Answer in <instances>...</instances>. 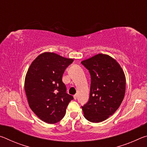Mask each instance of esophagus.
Masks as SVG:
<instances>
[{
	"label": "esophagus",
	"mask_w": 147,
	"mask_h": 147,
	"mask_svg": "<svg viewBox=\"0 0 147 147\" xmlns=\"http://www.w3.org/2000/svg\"><path fill=\"white\" fill-rule=\"evenodd\" d=\"M77 96H78V94H74V95L73 96V97H74V99H76V98H77Z\"/></svg>",
	"instance_id": "34e87169"
}]
</instances>
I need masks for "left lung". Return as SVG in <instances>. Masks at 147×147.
I'll use <instances>...</instances> for the list:
<instances>
[{"label": "left lung", "mask_w": 147, "mask_h": 147, "mask_svg": "<svg viewBox=\"0 0 147 147\" xmlns=\"http://www.w3.org/2000/svg\"><path fill=\"white\" fill-rule=\"evenodd\" d=\"M91 74L88 102L82 107L92 123L105 121L117 110L126 91V77L120 65L108 54H98L81 62Z\"/></svg>", "instance_id": "1"}]
</instances>
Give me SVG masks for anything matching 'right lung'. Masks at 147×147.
<instances>
[{
	"mask_svg": "<svg viewBox=\"0 0 147 147\" xmlns=\"http://www.w3.org/2000/svg\"><path fill=\"white\" fill-rule=\"evenodd\" d=\"M73 61L54 53L45 52L32 62L24 80V91L30 108L49 124L61 121L73 96L66 93L62 76Z\"/></svg>",
	"mask_w": 147,
	"mask_h": 147,
	"instance_id": "1",
	"label": "right lung"
}]
</instances>
